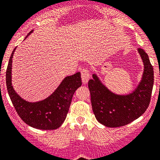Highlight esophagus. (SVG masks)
<instances>
[{
	"label": "esophagus",
	"mask_w": 160,
	"mask_h": 160,
	"mask_svg": "<svg viewBox=\"0 0 160 160\" xmlns=\"http://www.w3.org/2000/svg\"><path fill=\"white\" fill-rule=\"evenodd\" d=\"M90 77V73L88 69H82L81 71V79H82V82H83V84H87V82L88 81Z\"/></svg>",
	"instance_id": "1"
}]
</instances>
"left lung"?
I'll use <instances>...</instances> for the list:
<instances>
[{"instance_id": "left-lung-1", "label": "left lung", "mask_w": 160, "mask_h": 160, "mask_svg": "<svg viewBox=\"0 0 160 160\" xmlns=\"http://www.w3.org/2000/svg\"><path fill=\"white\" fill-rule=\"evenodd\" d=\"M138 52L144 63V73L133 93L127 96L112 93L96 75L88 81L92 111L97 120L107 127L126 126L143 114L149 106L154 84L153 67L143 50L139 48Z\"/></svg>"}]
</instances>
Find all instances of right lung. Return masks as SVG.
Wrapping results in <instances>:
<instances>
[{"instance_id":"add662e5","label":"right lung","mask_w":160,"mask_h":160,"mask_svg":"<svg viewBox=\"0 0 160 160\" xmlns=\"http://www.w3.org/2000/svg\"><path fill=\"white\" fill-rule=\"evenodd\" d=\"M15 49L11 54L7 67L6 86L16 112L25 123L34 128L46 130L59 128L68 113L73 94L82 84L80 73L77 72L72 76H67L58 88L47 99L30 103L22 99L15 92L11 84L12 59Z\"/></svg>"}]
</instances>
